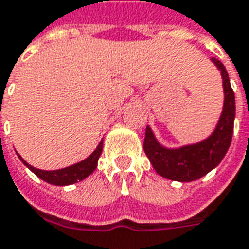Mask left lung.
<instances>
[{
    "instance_id": "8db88e82",
    "label": "left lung",
    "mask_w": 249,
    "mask_h": 249,
    "mask_svg": "<svg viewBox=\"0 0 249 249\" xmlns=\"http://www.w3.org/2000/svg\"><path fill=\"white\" fill-rule=\"evenodd\" d=\"M212 61L221 72L224 88L223 112L213 133L197 143L181 146L178 149H167L157 141L150 126L146 127L144 153L156 172L163 178L179 182H190L204 177L223 161L231 146L236 114L234 93L231 87L228 72L223 63L214 57Z\"/></svg>"
}]
</instances>
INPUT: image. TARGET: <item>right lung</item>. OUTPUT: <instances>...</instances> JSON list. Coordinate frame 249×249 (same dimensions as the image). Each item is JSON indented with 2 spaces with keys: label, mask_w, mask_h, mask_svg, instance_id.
I'll use <instances>...</instances> for the list:
<instances>
[{
  "label": "right lung",
  "mask_w": 249,
  "mask_h": 249,
  "mask_svg": "<svg viewBox=\"0 0 249 249\" xmlns=\"http://www.w3.org/2000/svg\"><path fill=\"white\" fill-rule=\"evenodd\" d=\"M102 150H103V141H100L98 147L93 150L92 154L87 157L86 160L77 162L75 165H71V166L64 167V169H59V170H40V169H36L29 165L25 160H22L20 154H17V156L31 172L35 173L37 177L41 178L43 181L48 182V184L57 185V186H65V185L76 184L79 181H83L84 178H87L98 167V160L102 154Z\"/></svg>",
  "instance_id": "right-lung-1"
}]
</instances>
